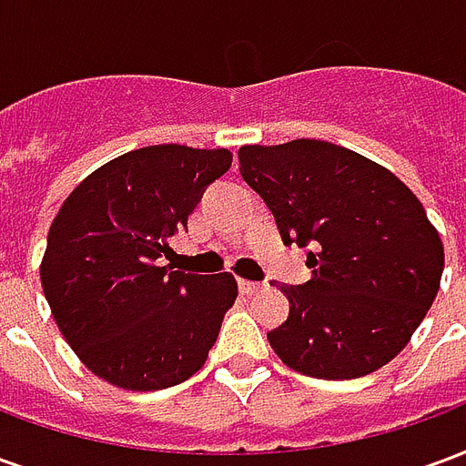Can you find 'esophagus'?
Masks as SVG:
<instances>
[{
	"label": "esophagus",
	"instance_id": "1",
	"mask_svg": "<svg viewBox=\"0 0 466 466\" xmlns=\"http://www.w3.org/2000/svg\"><path fill=\"white\" fill-rule=\"evenodd\" d=\"M239 289H242V294H247V297H252V294L262 292V284L249 282V279H239Z\"/></svg>",
	"mask_w": 466,
	"mask_h": 466
}]
</instances>
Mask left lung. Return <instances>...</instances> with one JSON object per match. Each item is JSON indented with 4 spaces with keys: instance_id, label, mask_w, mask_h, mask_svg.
Returning a JSON list of instances; mask_svg holds the SVG:
<instances>
[{
    "instance_id": "left-lung-1",
    "label": "left lung",
    "mask_w": 466,
    "mask_h": 466,
    "mask_svg": "<svg viewBox=\"0 0 466 466\" xmlns=\"http://www.w3.org/2000/svg\"><path fill=\"white\" fill-rule=\"evenodd\" d=\"M244 182L272 209L284 244H314L312 279L279 287L289 317L267 339L289 370L357 380L400 354L440 292L444 247L400 177L319 139L247 144Z\"/></svg>"
}]
</instances>
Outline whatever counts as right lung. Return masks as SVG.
I'll return each instance as SVG.
<instances>
[{
  "label": "right lung",
  "mask_w": 466,
  "mask_h": 466,
  "mask_svg": "<svg viewBox=\"0 0 466 466\" xmlns=\"http://www.w3.org/2000/svg\"><path fill=\"white\" fill-rule=\"evenodd\" d=\"M229 167V149L142 147L95 169L56 212L39 277L59 332L99 380L154 391L204 367L237 279L174 272L162 257Z\"/></svg>",
  "instance_id": "obj_1"
}]
</instances>
